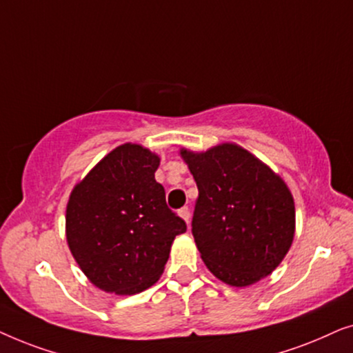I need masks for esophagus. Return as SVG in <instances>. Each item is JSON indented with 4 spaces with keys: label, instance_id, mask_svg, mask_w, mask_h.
I'll use <instances>...</instances> for the list:
<instances>
[{
    "label": "esophagus",
    "instance_id": "obj_1",
    "mask_svg": "<svg viewBox=\"0 0 353 353\" xmlns=\"http://www.w3.org/2000/svg\"><path fill=\"white\" fill-rule=\"evenodd\" d=\"M178 215L181 216L183 220L186 221L188 225H190V219H191V214H190V209H188V207H181L180 210H178Z\"/></svg>",
    "mask_w": 353,
    "mask_h": 353
}]
</instances>
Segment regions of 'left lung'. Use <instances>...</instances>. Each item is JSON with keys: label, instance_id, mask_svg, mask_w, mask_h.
Masks as SVG:
<instances>
[{"label": "left lung", "instance_id": "left-lung-1", "mask_svg": "<svg viewBox=\"0 0 353 353\" xmlns=\"http://www.w3.org/2000/svg\"><path fill=\"white\" fill-rule=\"evenodd\" d=\"M180 154L199 191L191 226L207 268L236 288L268 276L288 254L296 230L286 183L238 144Z\"/></svg>", "mask_w": 353, "mask_h": 353}]
</instances>
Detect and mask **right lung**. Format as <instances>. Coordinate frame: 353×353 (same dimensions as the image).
Wrapping results in <instances>:
<instances>
[{"instance_id": "add662e5", "label": "right lung", "mask_w": 353, "mask_h": 353, "mask_svg": "<svg viewBox=\"0 0 353 353\" xmlns=\"http://www.w3.org/2000/svg\"><path fill=\"white\" fill-rule=\"evenodd\" d=\"M159 162L139 144H122L70 192L69 249L86 278L105 292L130 296L151 288L161 278L175 236L186 231L154 178Z\"/></svg>"}]
</instances>
